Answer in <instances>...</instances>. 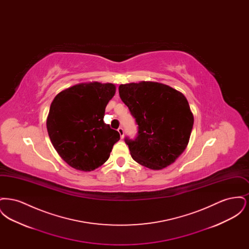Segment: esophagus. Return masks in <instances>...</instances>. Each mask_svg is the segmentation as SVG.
Here are the masks:
<instances>
[{"instance_id":"34e87169","label":"esophagus","mask_w":249,"mask_h":249,"mask_svg":"<svg viewBox=\"0 0 249 249\" xmlns=\"http://www.w3.org/2000/svg\"><path fill=\"white\" fill-rule=\"evenodd\" d=\"M118 131H119V134H120V137L123 138L124 137V130H123V128L119 127V129H118Z\"/></svg>"}]
</instances>
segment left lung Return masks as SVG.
<instances>
[{
  "instance_id": "1",
  "label": "left lung",
  "mask_w": 249,
  "mask_h": 249,
  "mask_svg": "<svg viewBox=\"0 0 249 249\" xmlns=\"http://www.w3.org/2000/svg\"><path fill=\"white\" fill-rule=\"evenodd\" d=\"M119 96L138 125L134 139L125 137L132 159L152 170L172 164L186 149L193 115L186 97L157 82L120 85Z\"/></svg>"
}]
</instances>
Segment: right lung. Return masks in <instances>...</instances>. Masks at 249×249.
I'll list each match as a JSON object with an SVG mask.
<instances>
[{"label": "right lung", "mask_w": 249, "mask_h": 249, "mask_svg": "<svg viewBox=\"0 0 249 249\" xmlns=\"http://www.w3.org/2000/svg\"><path fill=\"white\" fill-rule=\"evenodd\" d=\"M116 92L114 84H78L59 92L49 109L47 128L61 159L80 171L103 165L119 131L104 121L106 107Z\"/></svg>", "instance_id": "right-lung-1"}]
</instances>
